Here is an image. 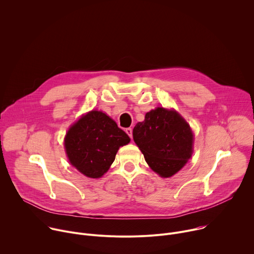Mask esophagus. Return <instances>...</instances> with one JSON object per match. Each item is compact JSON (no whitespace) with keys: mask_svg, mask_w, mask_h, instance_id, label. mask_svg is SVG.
Here are the masks:
<instances>
[{"mask_svg":"<svg viewBox=\"0 0 254 254\" xmlns=\"http://www.w3.org/2000/svg\"><path fill=\"white\" fill-rule=\"evenodd\" d=\"M126 132L128 134V136H129L130 138H132V129H131L130 127L126 128Z\"/></svg>","mask_w":254,"mask_h":254,"instance_id":"esophagus-1","label":"esophagus"}]
</instances>
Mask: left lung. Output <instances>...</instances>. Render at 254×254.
<instances>
[{"mask_svg": "<svg viewBox=\"0 0 254 254\" xmlns=\"http://www.w3.org/2000/svg\"><path fill=\"white\" fill-rule=\"evenodd\" d=\"M133 140L151 169L169 178L182 169L193 154L194 134L174 110L157 107L135 125Z\"/></svg>", "mask_w": 254, "mask_h": 254, "instance_id": "8db88e82", "label": "left lung"}]
</instances>
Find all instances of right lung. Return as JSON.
Segmentation results:
<instances>
[{"label": "right lung", "instance_id": "right-lung-1", "mask_svg": "<svg viewBox=\"0 0 254 254\" xmlns=\"http://www.w3.org/2000/svg\"><path fill=\"white\" fill-rule=\"evenodd\" d=\"M129 136L102 112L91 111L68 129L64 147L70 164L88 178L104 175Z\"/></svg>", "mask_w": 254, "mask_h": 254}]
</instances>
